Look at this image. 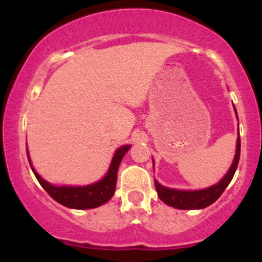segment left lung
I'll return each mask as SVG.
<instances>
[{
    "label": "left lung",
    "instance_id": "obj_1",
    "mask_svg": "<svg viewBox=\"0 0 262 262\" xmlns=\"http://www.w3.org/2000/svg\"><path fill=\"white\" fill-rule=\"evenodd\" d=\"M234 110H236V107H234ZM239 153H241V138L238 137L237 138V149L233 163H232L228 173L216 185H213V186L208 187V189L196 190V191H185V190L168 189V187L162 186L157 181H155L158 198L167 205L178 208V209H203V208L209 207L210 204H213L223 194L226 187L228 186L229 182L233 179L237 166H238Z\"/></svg>",
    "mask_w": 262,
    "mask_h": 262
}]
</instances>
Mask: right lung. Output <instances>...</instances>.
<instances>
[{"instance_id": "1", "label": "right lung", "mask_w": 262, "mask_h": 262, "mask_svg": "<svg viewBox=\"0 0 262 262\" xmlns=\"http://www.w3.org/2000/svg\"><path fill=\"white\" fill-rule=\"evenodd\" d=\"M129 148L130 146H123L119 148L113 157L112 165H110L106 176L102 180L95 182L92 185H87V186H53L49 182L43 180L38 172H35V170L31 166L30 160H29V156L28 160L39 184L43 186V189L55 202L67 208H72V209H92V208H97L105 204L113 198L115 192L119 165H120L121 158L128 152Z\"/></svg>"}]
</instances>
